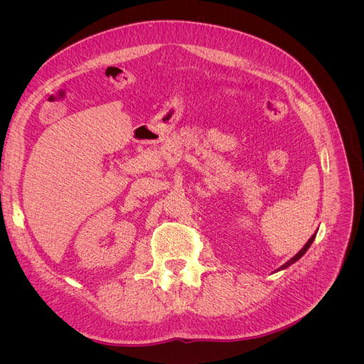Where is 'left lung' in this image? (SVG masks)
Wrapping results in <instances>:
<instances>
[{"mask_svg": "<svg viewBox=\"0 0 364 364\" xmlns=\"http://www.w3.org/2000/svg\"><path fill=\"white\" fill-rule=\"evenodd\" d=\"M316 233H317V232H316ZM316 233H314V235H313V236L309 239V242H307V243L304 245V247H302V250H301V251H299L296 255H294V257H292V258H291L288 262H284L282 267H279V269L276 270V273H277V272H280V270L288 269V267H291L292 264H295V262H296V261H298V259H299V258H301V257H302L305 252H307V251H309V247L311 246V243H313V242H314V239H316Z\"/></svg>", "mask_w": 364, "mask_h": 364, "instance_id": "left-lung-1", "label": "left lung"}]
</instances>
